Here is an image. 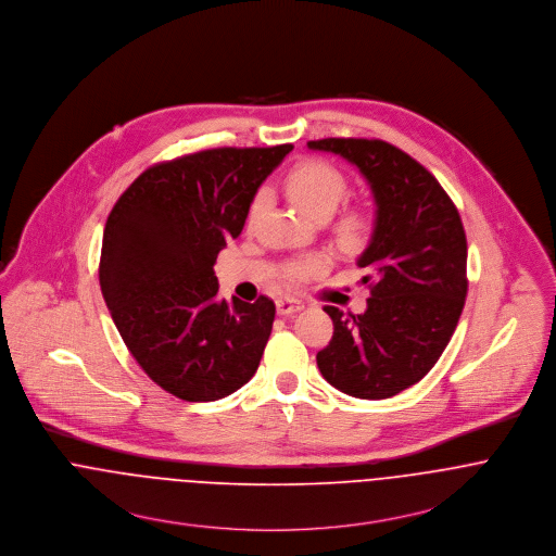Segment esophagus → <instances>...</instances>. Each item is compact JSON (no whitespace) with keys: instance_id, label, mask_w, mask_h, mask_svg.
Instances as JSON below:
<instances>
[{"instance_id":"obj_1","label":"esophagus","mask_w":556,"mask_h":556,"mask_svg":"<svg viewBox=\"0 0 556 556\" xmlns=\"http://www.w3.org/2000/svg\"><path fill=\"white\" fill-rule=\"evenodd\" d=\"M303 311V303L299 301H290V299H279L277 301V313L279 315H292V313H299Z\"/></svg>"}]
</instances>
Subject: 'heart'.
I'll return each mask as SVG.
<instances>
[{"instance_id": "obj_1", "label": "heart", "mask_w": 556, "mask_h": 556, "mask_svg": "<svg viewBox=\"0 0 556 556\" xmlns=\"http://www.w3.org/2000/svg\"><path fill=\"white\" fill-rule=\"evenodd\" d=\"M286 189L303 211H307L313 217H319V215L334 213V208L348 193V179L332 164L321 160H308L290 170L286 179ZM260 206H262V193L255 195L251 204V215L257 213ZM370 230H372V222L365 211H348L337 224L339 241L345 248H361L363 243H367ZM324 266H326L324 255H308L290 264L286 277L290 283H301L308 277L317 275Z\"/></svg>"}]
</instances>
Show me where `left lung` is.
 I'll return each mask as SVG.
<instances>
[{
  "label": "left lung",
  "instance_id": "1",
  "mask_svg": "<svg viewBox=\"0 0 556 556\" xmlns=\"http://www.w3.org/2000/svg\"><path fill=\"white\" fill-rule=\"evenodd\" d=\"M308 149L352 162L377 211L369 248L358 257L369 283L367 311L326 305L334 324L317 367L356 399H390L418 383L450 343L467 296V239L460 215L431 173L383 140L324 138Z\"/></svg>",
  "mask_w": 556,
  "mask_h": 556
}]
</instances>
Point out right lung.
I'll list each match as a JSON object with an SVG mask.
<instances>
[{"label": "right lung", "instance_id": "right-lung-1", "mask_svg": "<svg viewBox=\"0 0 556 556\" xmlns=\"http://www.w3.org/2000/svg\"><path fill=\"white\" fill-rule=\"evenodd\" d=\"M290 151L292 144L222 147L155 164L106 219L102 296L129 354L177 399H224L257 370L275 303L217 299L213 264Z\"/></svg>", "mask_w": 556, "mask_h": 556}]
</instances>
